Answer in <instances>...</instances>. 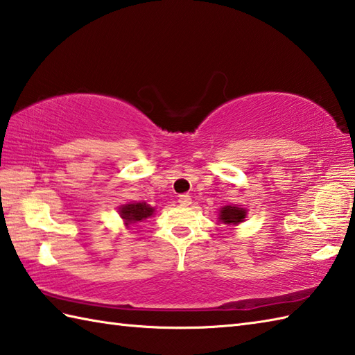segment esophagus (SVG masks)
Wrapping results in <instances>:
<instances>
[{
    "label": "esophagus",
    "mask_w": 355,
    "mask_h": 355,
    "mask_svg": "<svg viewBox=\"0 0 355 355\" xmlns=\"http://www.w3.org/2000/svg\"><path fill=\"white\" fill-rule=\"evenodd\" d=\"M178 202L182 206H191L192 205V198L189 197V195L183 193V195H180V197H178Z\"/></svg>",
    "instance_id": "esophagus-1"
}]
</instances>
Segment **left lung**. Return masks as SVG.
Listing matches in <instances>:
<instances>
[{"label":"left lung","instance_id":"1","mask_svg":"<svg viewBox=\"0 0 355 355\" xmlns=\"http://www.w3.org/2000/svg\"><path fill=\"white\" fill-rule=\"evenodd\" d=\"M245 215H247V210L238 206H224L221 207L220 214H218L220 221L229 225H238L239 223H243Z\"/></svg>","mask_w":355,"mask_h":355}]
</instances>
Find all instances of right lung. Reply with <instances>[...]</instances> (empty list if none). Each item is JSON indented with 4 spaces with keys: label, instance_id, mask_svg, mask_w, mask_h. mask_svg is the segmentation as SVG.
Instances as JSON below:
<instances>
[{
    "label": "right lung",
    "instance_id": "1",
    "mask_svg": "<svg viewBox=\"0 0 355 355\" xmlns=\"http://www.w3.org/2000/svg\"><path fill=\"white\" fill-rule=\"evenodd\" d=\"M155 209L150 207L146 202H130V205H123L119 209V214L122 216L126 225L134 224V223H141L148 220L154 215Z\"/></svg>",
    "mask_w": 355,
    "mask_h": 355
}]
</instances>
